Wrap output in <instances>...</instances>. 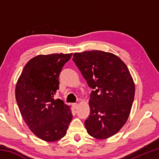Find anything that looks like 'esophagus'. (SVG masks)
<instances>
[{"mask_svg":"<svg viewBox=\"0 0 159 159\" xmlns=\"http://www.w3.org/2000/svg\"><path fill=\"white\" fill-rule=\"evenodd\" d=\"M72 107H73V108L74 109H77L78 107H79V104H78L77 103H74V104H72Z\"/></svg>","mask_w":159,"mask_h":159,"instance_id":"34e87169","label":"esophagus"}]
</instances>
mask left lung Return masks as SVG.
Instances as JSON below:
<instances>
[{
    "mask_svg": "<svg viewBox=\"0 0 159 159\" xmlns=\"http://www.w3.org/2000/svg\"><path fill=\"white\" fill-rule=\"evenodd\" d=\"M73 60L88 86L90 114L88 133L104 139L116 134L128 120L134 100V83L126 64L114 54L101 50L76 52Z\"/></svg>",
    "mask_w": 159,
    "mask_h": 159,
    "instance_id": "8db88e82",
    "label": "left lung"
}]
</instances>
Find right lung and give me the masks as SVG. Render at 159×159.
<instances>
[{
	"instance_id": "obj_1",
	"label": "right lung",
	"mask_w": 159,
	"mask_h": 159,
	"mask_svg": "<svg viewBox=\"0 0 159 159\" xmlns=\"http://www.w3.org/2000/svg\"><path fill=\"white\" fill-rule=\"evenodd\" d=\"M72 53L39 55L23 69L15 87L19 109L29 128L39 139L55 142L66 135L72 119L71 107L54 95L59 76Z\"/></svg>"
}]
</instances>
